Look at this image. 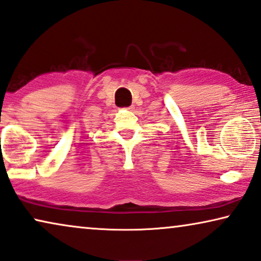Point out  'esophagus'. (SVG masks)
<instances>
[{
  "label": "esophagus",
  "instance_id": "esophagus-1",
  "mask_svg": "<svg viewBox=\"0 0 261 261\" xmlns=\"http://www.w3.org/2000/svg\"><path fill=\"white\" fill-rule=\"evenodd\" d=\"M126 110H130V111H132V110H135V106L131 105V106H129V108H126Z\"/></svg>",
  "mask_w": 261,
  "mask_h": 261
}]
</instances>
